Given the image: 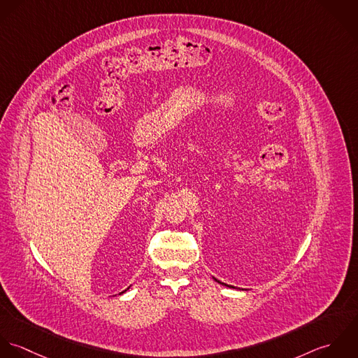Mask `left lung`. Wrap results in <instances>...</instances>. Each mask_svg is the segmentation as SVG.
I'll return each instance as SVG.
<instances>
[{
  "instance_id": "1",
  "label": "left lung",
  "mask_w": 358,
  "mask_h": 358,
  "mask_svg": "<svg viewBox=\"0 0 358 358\" xmlns=\"http://www.w3.org/2000/svg\"><path fill=\"white\" fill-rule=\"evenodd\" d=\"M218 282H220V281H218Z\"/></svg>"
}]
</instances>
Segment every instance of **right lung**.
Returning a JSON list of instances; mask_svg holds the SVG:
<instances>
[{"label":"right lung","instance_id":"right-lung-1","mask_svg":"<svg viewBox=\"0 0 358 358\" xmlns=\"http://www.w3.org/2000/svg\"><path fill=\"white\" fill-rule=\"evenodd\" d=\"M124 292H126V290H124Z\"/></svg>","mask_w":358,"mask_h":358}]
</instances>
